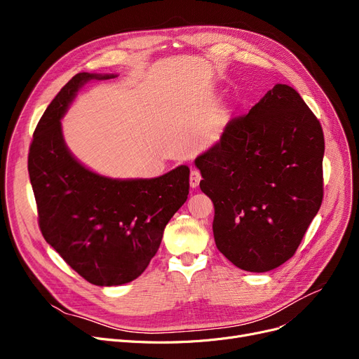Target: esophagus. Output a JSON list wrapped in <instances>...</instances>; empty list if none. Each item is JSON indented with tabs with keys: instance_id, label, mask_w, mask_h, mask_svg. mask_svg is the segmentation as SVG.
Returning <instances> with one entry per match:
<instances>
[{
	"instance_id": "34e87169",
	"label": "esophagus",
	"mask_w": 359,
	"mask_h": 359,
	"mask_svg": "<svg viewBox=\"0 0 359 359\" xmlns=\"http://www.w3.org/2000/svg\"><path fill=\"white\" fill-rule=\"evenodd\" d=\"M201 179H202V176H201V173H199V170H192L191 172V177H189V183H191V187H198L199 186V182H201Z\"/></svg>"
}]
</instances>
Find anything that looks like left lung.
<instances>
[{
	"instance_id": "obj_1",
	"label": "left lung",
	"mask_w": 359,
	"mask_h": 359,
	"mask_svg": "<svg viewBox=\"0 0 359 359\" xmlns=\"http://www.w3.org/2000/svg\"><path fill=\"white\" fill-rule=\"evenodd\" d=\"M325 137L299 94L276 84L195 158L214 203V238L233 265L268 272L285 263L323 199Z\"/></svg>"
}]
</instances>
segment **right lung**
Returning a JSON list of instances; mask_svg holds the SVG:
<instances>
[{"label":"right lung","mask_w":359,"mask_h":359,"mask_svg":"<svg viewBox=\"0 0 359 359\" xmlns=\"http://www.w3.org/2000/svg\"><path fill=\"white\" fill-rule=\"evenodd\" d=\"M116 74L80 72L61 88L37 123L29 176L45 240L86 280L116 287L137 279L189 195V167L153 179H113L72 156L61 119L79 90Z\"/></svg>","instance_id":"obj_1"}]
</instances>
